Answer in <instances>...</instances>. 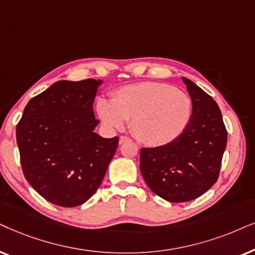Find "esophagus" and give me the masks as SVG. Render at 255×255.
I'll return each instance as SVG.
<instances>
[{
	"label": "esophagus",
	"mask_w": 255,
	"mask_h": 255,
	"mask_svg": "<svg viewBox=\"0 0 255 255\" xmlns=\"http://www.w3.org/2000/svg\"><path fill=\"white\" fill-rule=\"evenodd\" d=\"M128 141H130V138L129 137H127V136H120V144H122V143H125V142H128Z\"/></svg>",
	"instance_id": "34e87169"
}]
</instances>
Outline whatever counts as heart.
Instances as JSON below:
<instances>
[{
	"mask_svg": "<svg viewBox=\"0 0 255 255\" xmlns=\"http://www.w3.org/2000/svg\"><path fill=\"white\" fill-rule=\"evenodd\" d=\"M98 114L111 129H122L130 121L131 133L142 143L161 147L184 133L192 114L191 99L174 86L138 83L119 88L112 100L101 98Z\"/></svg>",
	"mask_w": 255,
	"mask_h": 255,
	"instance_id": "b5f03b06",
	"label": "heart"
}]
</instances>
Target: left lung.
Returning a JSON list of instances; mask_svg holds the SVG:
<instances>
[{"mask_svg":"<svg viewBox=\"0 0 255 255\" xmlns=\"http://www.w3.org/2000/svg\"><path fill=\"white\" fill-rule=\"evenodd\" d=\"M182 79L192 103L188 127L171 143L142 148L140 154V170L147 185L171 203L198 198L215 184L227 143L218 105L193 81Z\"/></svg>","mask_w":255,"mask_h":255,"instance_id":"left-lung-1","label":"left lung"}]
</instances>
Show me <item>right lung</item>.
<instances>
[{"label":"right lung","mask_w":255,"mask_h":255,"mask_svg":"<svg viewBox=\"0 0 255 255\" xmlns=\"http://www.w3.org/2000/svg\"><path fill=\"white\" fill-rule=\"evenodd\" d=\"M103 80H59L29 101L16 127L23 174L47 202L84 204L99 188L119 137L94 129L93 103Z\"/></svg>","instance_id":"right-lung-1"}]
</instances>
